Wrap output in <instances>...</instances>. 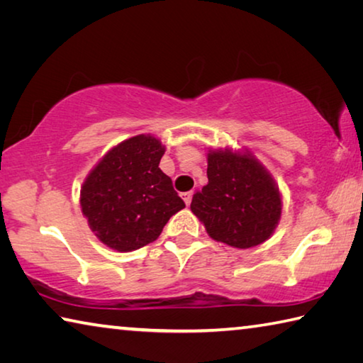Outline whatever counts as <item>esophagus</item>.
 I'll list each match as a JSON object with an SVG mask.
<instances>
[{
  "label": "esophagus",
  "mask_w": 363,
  "mask_h": 363,
  "mask_svg": "<svg viewBox=\"0 0 363 363\" xmlns=\"http://www.w3.org/2000/svg\"><path fill=\"white\" fill-rule=\"evenodd\" d=\"M192 195H194L192 190H190V192H184L182 194V199H184V201H186L187 206L190 205V201H192Z\"/></svg>",
  "instance_id": "esophagus-1"
}]
</instances>
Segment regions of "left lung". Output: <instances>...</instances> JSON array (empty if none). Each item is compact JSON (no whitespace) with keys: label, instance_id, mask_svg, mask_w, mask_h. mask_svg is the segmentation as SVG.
<instances>
[{"label":"left lung","instance_id":"obj_1","mask_svg":"<svg viewBox=\"0 0 363 363\" xmlns=\"http://www.w3.org/2000/svg\"><path fill=\"white\" fill-rule=\"evenodd\" d=\"M206 174L190 210L208 235L242 250L266 242L281 216V196L269 171L250 152L219 149L208 153Z\"/></svg>","mask_w":363,"mask_h":363}]
</instances>
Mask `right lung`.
<instances>
[{
	"label": "right lung",
	"instance_id": "obj_1",
	"mask_svg": "<svg viewBox=\"0 0 363 363\" xmlns=\"http://www.w3.org/2000/svg\"><path fill=\"white\" fill-rule=\"evenodd\" d=\"M163 153L157 138L139 134L110 149L84 179L82 211L108 248L133 251L155 242L169 218L186 208L158 168Z\"/></svg>",
	"mask_w": 363,
	"mask_h": 363
}]
</instances>
